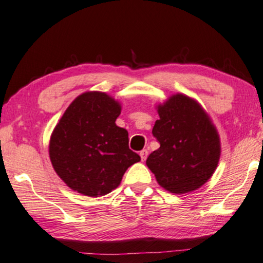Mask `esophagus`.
Wrapping results in <instances>:
<instances>
[{"instance_id":"1","label":"esophagus","mask_w":263,"mask_h":263,"mask_svg":"<svg viewBox=\"0 0 263 263\" xmlns=\"http://www.w3.org/2000/svg\"><path fill=\"white\" fill-rule=\"evenodd\" d=\"M140 158H141V160L143 161H145L146 160V158H147V154H148V152H147V149H143V151H140Z\"/></svg>"}]
</instances>
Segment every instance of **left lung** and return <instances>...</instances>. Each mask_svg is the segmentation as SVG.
Masks as SVG:
<instances>
[{
    "mask_svg": "<svg viewBox=\"0 0 263 263\" xmlns=\"http://www.w3.org/2000/svg\"><path fill=\"white\" fill-rule=\"evenodd\" d=\"M160 119L152 135L160 144L146 165L161 187L182 194L201 187L212 177L220 158V140L202 107L184 95H174L158 106Z\"/></svg>",
    "mask_w": 263,
    "mask_h": 263,
    "instance_id": "8db88e82",
    "label": "left lung"
}]
</instances>
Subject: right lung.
Instances as JSON below:
<instances>
[{"mask_svg":"<svg viewBox=\"0 0 263 263\" xmlns=\"http://www.w3.org/2000/svg\"><path fill=\"white\" fill-rule=\"evenodd\" d=\"M120 105L103 92L74 99L56 125L49 156L70 189L101 197L119 186L124 173L140 157L128 147V133L116 125Z\"/></svg>","mask_w":263,"mask_h":263,"instance_id":"add662e5","label":"right lung"}]
</instances>
